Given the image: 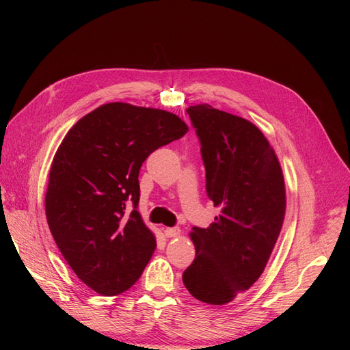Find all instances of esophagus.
Returning a JSON list of instances; mask_svg holds the SVG:
<instances>
[{
	"label": "esophagus",
	"mask_w": 350,
	"mask_h": 350,
	"mask_svg": "<svg viewBox=\"0 0 350 350\" xmlns=\"http://www.w3.org/2000/svg\"><path fill=\"white\" fill-rule=\"evenodd\" d=\"M164 235L165 237H177V235H180V228L178 227H167V228H164Z\"/></svg>",
	"instance_id": "1"
}]
</instances>
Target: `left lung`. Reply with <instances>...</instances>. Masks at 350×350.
Returning <instances> with one entry per match:
<instances>
[{"label": "left lung", "mask_w": 350, "mask_h": 350, "mask_svg": "<svg viewBox=\"0 0 350 350\" xmlns=\"http://www.w3.org/2000/svg\"><path fill=\"white\" fill-rule=\"evenodd\" d=\"M201 146L206 190L221 208L208 228L193 227L196 258L183 273L191 295L224 305L260 278L285 215L280 161L251 122L210 105L186 109Z\"/></svg>", "instance_id": "left-lung-1"}]
</instances>
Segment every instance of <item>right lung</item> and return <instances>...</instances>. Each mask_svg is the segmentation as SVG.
Instances as JSON below:
<instances>
[{
  "label": "right lung",
  "mask_w": 350,
  "mask_h": 350,
  "mask_svg": "<svg viewBox=\"0 0 350 350\" xmlns=\"http://www.w3.org/2000/svg\"><path fill=\"white\" fill-rule=\"evenodd\" d=\"M187 133L160 109L106 103L73 126L53 157L48 226L69 267L90 289L113 297L149 264L156 238L137 211L143 161Z\"/></svg>",
  "instance_id": "obj_1"
}]
</instances>
